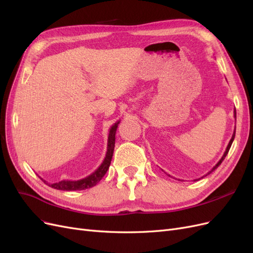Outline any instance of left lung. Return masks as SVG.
Listing matches in <instances>:
<instances>
[{
	"instance_id": "8db88e82",
	"label": "left lung",
	"mask_w": 253,
	"mask_h": 253,
	"mask_svg": "<svg viewBox=\"0 0 253 253\" xmlns=\"http://www.w3.org/2000/svg\"><path fill=\"white\" fill-rule=\"evenodd\" d=\"M234 118H235V120H236V111H235V109H234ZM234 137H235V128H234V132H233V135H232V137H231V139H230V141H229V143H228V145H227V148H226V151H225V153H224V155L223 156H221V158L219 159V162L215 165V166H214L213 168H212V170L210 171V172H208V173H207L205 176H207V175H209L211 172H213L214 170H215L216 169V168L221 164V163H223V160L225 159V157L227 156V154H228V152H229V150H230V148H231V144H232V142H233V140H234ZM167 175H169V174H167ZM170 176V175H169ZM203 178V177H202ZM195 180H198V179H195Z\"/></svg>"
}]
</instances>
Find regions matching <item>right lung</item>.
<instances>
[{
    "label": "right lung",
    "instance_id": "right-lung-1",
    "mask_svg": "<svg viewBox=\"0 0 253 253\" xmlns=\"http://www.w3.org/2000/svg\"><path fill=\"white\" fill-rule=\"evenodd\" d=\"M120 121H117L116 124H114L109 132V137H108V150H106V154L103 159L102 164L98 167V169L91 173L90 175L86 176L82 179L79 180H61L58 182H53V183H48L46 180H44L41 178L46 185L49 187L57 189V190H62V191H77V190H85L88 188H91L96 186L97 183L102 179L105 173L108 172L110 165H111V160L113 157V153H114V148H115V135H116L117 127Z\"/></svg>",
    "mask_w": 253,
    "mask_h": 253
}]
</instances>
